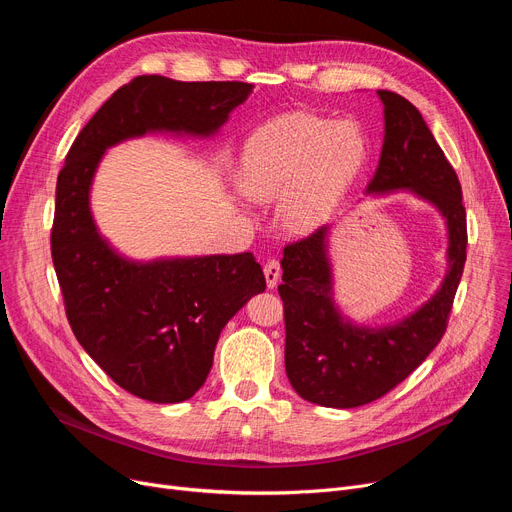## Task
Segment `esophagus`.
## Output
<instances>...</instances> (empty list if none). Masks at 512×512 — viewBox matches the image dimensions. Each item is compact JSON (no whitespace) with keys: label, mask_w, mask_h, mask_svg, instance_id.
<instances>
[{"label":"esophagus","mask_w":512,"mask_h":512,"mask_svg":"<svg viewBox=\"0 0 512 512\" xmlns=\"http://www.w3.org/2000/svg\"><path fill=\"white\" fill-rule=\"evenodd\" d=\"M263 274H265L267 288H274L278 284V280H280V274H282L280 263L276 259H270V261L265 263V267H263Z\"/></svg>","instance_id":"34e87169"}]
</instances>
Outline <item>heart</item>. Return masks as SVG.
Returning <instances> with one entry per match:
<instances>
[{"mask_svg": "<svg viewBox=\"0 0 512 512\" xmlns=\"http://www.w3.org/2000/svg\"><path fill=\"white\" fill-rule=\"evenodd\" d=\"M365 155L367 141L357 122L294 112L251 134L234 182L247 199H280V226L305 234L330 220L361 172Z\"/></svg>", "mask_w": 512, "mask_h": 512, "instance_id": "1", "label": "heart"}]
</instances>
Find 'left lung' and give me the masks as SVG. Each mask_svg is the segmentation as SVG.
<instances>
[{
  "label": "left lung",
  "mask_w": 512,
  "mask_h": 512,
  "mask_svg": "<svg viewBox=\"0 0 512 512\" xmlns=\"http://www.w3.org/2000/svg\"><path fill=\"white\" fill-rule=\"evenodd\" d=\"M384 103V145L367 195L409 191L446 222V276L429 301L388 326H359L334 301L328 253L332 226L292 242L282 257L286 375L313 405L355 409L396 388L442 340L467 259V213L456 172L417 107L392 91Z\"/></svg>",
  "instance_id": "1"
}]
</instances>
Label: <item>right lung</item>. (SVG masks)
Listing matches in <instances>:
<instances>
[{"label":"right lung","mask_w":512,"mask_h":512,"mask_svg":"<svg viewBox=\"0 0 512 512\" xmlns=\"http://www.w3.org/2000/svg\"><path fill=\"white\" fill-rule=\"evenodd\" d=\"M253 93L249 83H180L137 76L78 132L58 174L51 257L70 328L126 392L159 405L191 398L207 380L220 332L265 290L251 253L134 261L107 242L91 213L99 161L147 132L211 137Z\"/></svg>","instance_id":"obj_1"}]
</instances>
